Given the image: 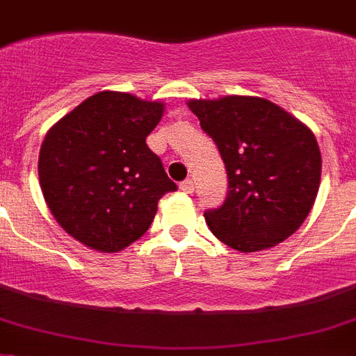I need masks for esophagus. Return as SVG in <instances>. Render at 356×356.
<instances>
[{"label": "esophagus", "mask_w": 356, "mask_h": 356, "mask_svg": "<svg viewBox=\"0 0 356 356\" xmlns=\"http://www.w3.org/2000/svg\"><path fill=\"white\" fill-rule=\"evenodd\" d=\"M180 189L184 191V193H187V195H191V193L195 191V181L191 180V178H187V180H184L180 184Z\"/></svg>", "instance_id": "obj_1"}]
</instances>
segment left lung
Wrapping results in <instances>:
<instances>
[{
  "mask_svg": "<svg viewBox=\"0 0 356 356\" xmlns=\"http://www.w3.org/2000/svg\"><path fill=\"white\" fill-rule=\"evenodd\" d=\"M227 169L224 204L204 213L213 234L240 252L284 242L315 204L322 156L315 134L269 99H191Z\"/></svg>",
  "mask_w": 356,
  "mask_h": 356,
  "instance_id": "8db88e82",
  "label": "left lung"
}]
</instances>
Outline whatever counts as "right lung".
Instances as JSON below:
<instances>
[{"mask_svg": "<svg viewBox=\"0 0 356 356\" xmlns=\"http://www.w3.org/2000/svg\"><path fill=\"white\" fill-rule=\"evenodd\" d=\"M163 104L98 92L47 132L38 175L51 213L70 236L116 252L151 227L158 202L176 191L145 138Z\"/></svg>", "mask_w": 356, "mask_h": 356, "instance_id": "right-lung-1", "label": "right lung"}]
</instances>
